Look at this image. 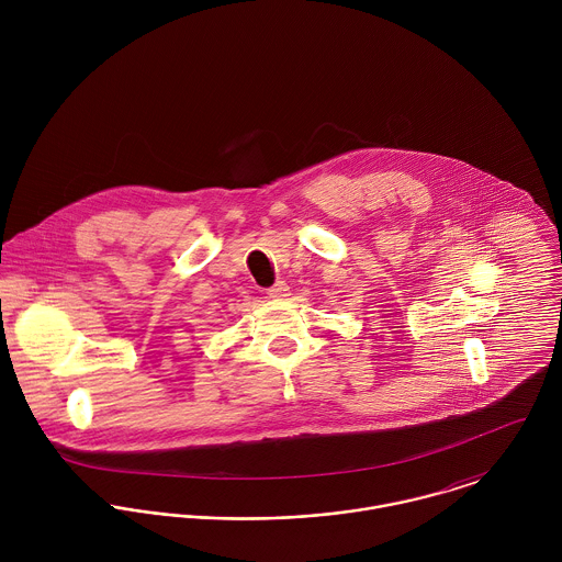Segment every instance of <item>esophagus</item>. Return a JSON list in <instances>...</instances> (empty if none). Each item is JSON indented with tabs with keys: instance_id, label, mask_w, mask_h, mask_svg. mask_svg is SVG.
<instances>
[{
	"instance_id": "34e87169",
	"label": "esophagus",
	"mask_w": 562,
	"mask_h": 562,
	"mask_svg": "<svg viewBox=\"0 0 562 562\" xmlns=\"http://www.w3.org/2000/svg\"><path fill=\"white\" fill-rule=\"evenodd\" d=\"M268 296H270V299H277V301L288 299V296H290V285H288L285 281H277V283L268 290Z\"/></svg>"
}]
</instances>
